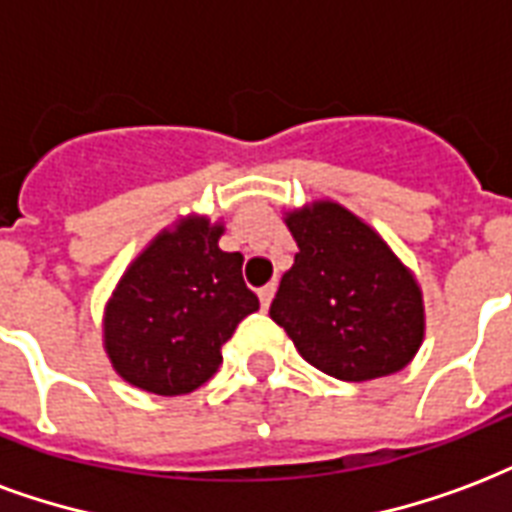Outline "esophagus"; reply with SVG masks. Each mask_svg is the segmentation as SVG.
Instances as JSON below:
<instances>
[{
  "mask_svg": "<svg viewBox=\"0 0 512 512\" xmlns=\"http://www.w3.org/2000/svg\"><path fill=\"white\" fill-rule=\"evenodd\" d=\"M275 283H267L264 288H259V301H261V310H269V301L275 296Z\"/></svg>",
  "mask_w": 512,
  "mask_h": 512,
  "instance_id": "1",
  "label": "esophagus"
}]
</instances>
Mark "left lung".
<instances>
[{
    "label": "left lung",
    "instance_id": "left-lung-1",
    "mask_svg": "<svg viewBox=\"0 0 512 512\" xmlns=\"http://www.w3.org/2000/svg\"><path fill=\"white\" fill-rule=\"evenodd\" d=\"M299 253L269 318L299 355L342 382L406 368L425 339V301L411 269L344 205L318 200L285 213Z\"/></svg>",
    "mask_w": 512,
    "mask_h": 512
}]
</instances>
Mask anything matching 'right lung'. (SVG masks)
I'll return each instance as SVG.
<instances>
[{"instance_id":"obj_1","label":"right lung","mask_w":512,"mask_h":512,"mask_svg":"<svg viewBox=\"0 0 512 512\" xmlns=\"http://www.w3.org/2000/svg\"><path fill=\"white\" fill-rule=\"evenodd\" d=\"M224 227L186 216L125 269L104 312V350L138 390L184 395L221 366L237 323L259 310L243 256L219 248Z\"/></svg>"}]
</instances>
